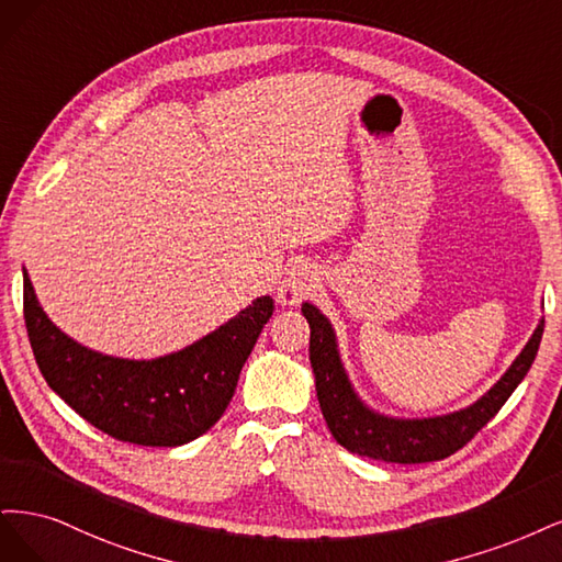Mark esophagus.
I'll return each mask as SVG.
<instances>
[{
  "mask_svg": "<svg viewBox=\"0 0 562 562\" xmlns=\"http://www.w3.org/2000/svg\"><path fill=\"white\" fill-rule=\"evenodd\" d=\"M319 276L313 263L296 261L286 270L284 280L278 286V299L282 305H299L307 294L315 292Z\"/></svg>",
  "mask_w": 562,
  "mask_h": 562,
  "instance_id": "34e87169",
  "label": "esophagus"
}]
</instances>
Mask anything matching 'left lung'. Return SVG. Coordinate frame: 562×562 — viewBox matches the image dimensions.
<instances>
[{
    "mask_svg": "<svg viewBox=\"0 0 562 562\" xmlns=\"http://www.w3.org/2000/svg\"><path fill=\"white\" fill-rule=\"evenodd\" d=\"M301 313L311 324V367L324 420L334 439L361 458L420 464L443 460L460 450L474 434L495 418V413L509 400L512 392L528 375L537 357L544 317H539L530 340L502 373L497 383L474 404L460 411L429 415V418H396L371 408L355 390L346 364L340 359L334 324L311 301L301 305Z\"/></svg>",
    "mask_w": 562,
    "mask_h": 562,
    "instance_id": "left-lung-1",
    "label": "left lung"
}]
</instances>
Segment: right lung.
<instances>
[{
  "mask_svg": "<svg viewBox=\"0 0 562 562\" xmlns=\"http://www.w3.org/2000/svg\"><path fill=\"white\" fill-rule=\"evenodd\" d=\"M23 307L34 359L65 404L119 441L175 448L222 418L276 301L259 296L220 329L154 359L102 355L67 336L44 313L25 268Z\"/></svg>",
  "mask_w": 562,
  "mask_h": 562,
  "instance_id": "obj_1",
  "label": "right lung"
}]
</instances>
